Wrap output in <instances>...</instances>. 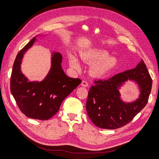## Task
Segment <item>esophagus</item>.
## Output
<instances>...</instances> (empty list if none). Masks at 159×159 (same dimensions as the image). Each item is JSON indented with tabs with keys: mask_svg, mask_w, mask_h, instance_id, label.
I'll use <instances>...</instances> for the list:
<instances>
[{
	"mask_svg": "<svg viewBox=\"0 0 159 159\" xmlns=\"http://www.w3.org/2000/svg\"><path fill=\"white\" fill-rule=\"evenodd\" d=\"M81 86L82 87H87L89 86V84L88 82L87 81H85V80H83L82 82H81Z\"/></svg>",
	"mask_w": 159,
	"mask_h": 159,
	"instance_id": "1",
	"label": "esophagus"
}]
</instances>
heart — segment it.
Wrapping results in <instances>:
<instances>
[{
	"label": "heart",
	"mask_w": 159,
	"mask_h": 159,
	"mask_svg": "<svg viewBox=\"0 0 159 159\" xmlns=\"http://www.w3.org/2000/svg\"><path fill=\"white\" fill-rule=\"evenodd\" d=\"M80 58L83 61L93 63L91 66V72L96 75L105 74L117 64V60L115 57L109 56V53L102 50L89 49L82 52ZM68 61L72 69L75 70L81 69L78 57L72 53H70L68 56Z\"/></svg>",
	"instance_id": "heart-1"
}]
</instances>
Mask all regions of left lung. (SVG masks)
I'll return each instance as SVG.
<instances>
[{"instance_id":"left-lung-1","label":"left lung","mask_w":159,"mask_h":159,"mask_svg":"<svg viewBox=\"0 0 159 159\" xmlns=\"http://www.w3.org/2000/svg\"><path fill=\"white\" fill-rule=\"evenodd\" d=\"M128 80L137 84L140 91L138 99L131 102H124L119 93ZM94 83L88 94L87 115L95 125L106 129H116L130 122L146 105L152 86V78L142 59L133 69Z\"/></svg>"}]
</instances>
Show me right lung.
Here are the masks:
<instances>
[{"label":"right lung","mask_w":159,"mask_h":159,"mask_svg":"<svg viewBox=\"0 0 159 159\" xmlns=\"http://www.w3.org/2000/svg\"><path fill=\"white\" fill-rule=\"evenodd\" d=\"M37 35L18 53L15 60L10 80V90L21 112L27 117L47 120L54 116L60 106L81 83L79 78L68 77L62 69V56L59 52L51 54V66L41 81H30L21 71L22 58L36 41Z\"/></svg>","instance_id":"obj_1"}]
</instances>
